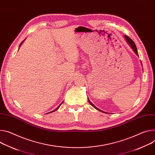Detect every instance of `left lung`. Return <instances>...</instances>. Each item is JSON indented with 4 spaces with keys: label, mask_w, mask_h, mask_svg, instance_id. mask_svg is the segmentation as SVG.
Masks as SVG:
<instances>
[{
    "label": "left lung",
    "mask_w": 155,
    "mask_h": 155,
    "mask_svg": "<svg viewBox=\"0 0 155 155\" xmlns=\"http://www.w3.org/2000/svg\"><path fill=\"white\" fill-rule=\"evenodd\" d=\"M124 38H125V40H126V41H127V43L129 45V46L131 47V48L133 49V51H134V52L137 55V56H138V52H137V47H136V45H135V44L134 43V42L129 38V37H128L127 36H126V35H124ZM88 102L90 103V104L94 107V108H95L96 109H97V110H98L99 111H101V112H104V113H106V114H109V113H107V112H104V111H103V110H100V109H98L97 107H96L90 101V100L88 99Z\"/></svg>",
    "instance_id": "1"
}]
</instances>
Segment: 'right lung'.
<instances>
[{
  "label": "right lung",
  "instance_id": "1",
  "mask_svg": "<svg viewBox=\"0 0 155 155\" xmlns=\"http://www.w3.org/2000/svg\"><path fill=\"white\" fill-rule=\"evenodd\" d=\"M23 41H22V42H21V44H20V46H21V45L23 44ZM20 47H19V48H20ZM63 103H64V101H62V103H61V104H59V106H58V107L57 108H56V109H55V110H52V111H51V112H48V114H49V113H51V112H54L55 110H58V109L59 108V107H60V106H61V104H62Z\"/></svg>",
  "mask_w": 155,
  "mask_h": 155
}]
</instances>
